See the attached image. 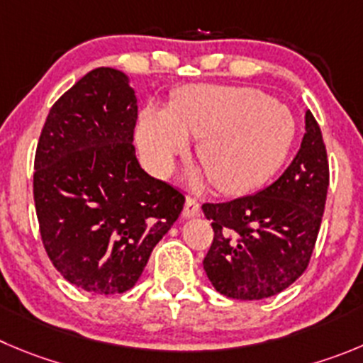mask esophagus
<instances>
[{
    "instance_id": "1",
    "label": "esophagus",
    "mask_w": 363,
    "mask_h": 363,
    "mask_svg": "<svg viewBox=\"0 0 363 363\" xmlns=\"http://www.w3.org/2000/svg\"><path fill=\"white\" fill-rule=\"evenodd\" d=\"M199 213H201V204L191 197L186 199L184 209H182V216H184V218H191V216H197Z\"/></svg>"
}]
</instances>
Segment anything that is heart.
I'll return each mask as SVG.
<instances>
[{"label": "heart", "mask_w": 363, "mask_h": 363, "mask_svg": "<svg viewBox=\"0 0 363 363\" xmlns=\"http://www.w3.org/2000/svg\"><path fill=\"white\" fill-rule=\"evenodd\" d=\"M199 141L197 157L213 188L240 195L258 188L281 168L296 135L286 105L252 87L193 86L170 111L150 105L141 114L138 141L157 174H166Z\"/></svg>", "instance_id": "obj_1"}]
</instances>
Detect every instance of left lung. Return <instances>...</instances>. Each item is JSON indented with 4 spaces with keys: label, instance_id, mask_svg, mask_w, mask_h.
<instances>
[{
    "label": "left lung",
    "instance_id": "left-lung-1",
    "mask_svg": "<svg viewBox=\"0 0 363 363\" xmlns=\"http://www.w3.org/2000/svg\"><path fill=\"white\" fill-rule=\"evenodd\" d=\"M299 152L256 195L202 206L215 231L204 270L216 292L258 301L289 289L310 263L330 186L323 132L306 111Z\"/></svg>",
    "mask_w": 363,
    "mask_h": 363
}]
</instances>
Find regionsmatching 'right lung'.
I'll list each match as a JSON object with an SVG mask.
<instances>
[{
    "mask_svg": "<svg viewBox=\"0 0 363 363\" xmlns=\"http://www.w3.org/2000/svg\"><path fill=\"white\" fill-rule=\"evenodd\" d=\"M128 77L96 67L50 109L35 152L33 201L50 262L93 294L130 290L184 206L135 159Z\"/></svg>",
    "mask_w": 363,
    "mask_h": 363,
    "instance_id": "obj_1",
    "label": "right lung"
}]
</instances>
